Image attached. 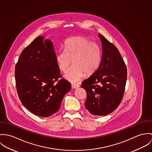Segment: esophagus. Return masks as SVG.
I'll return each mask as SVG.
<instances>
[{
  "mask_svg": "<svg viewBox=\"0 0 152 152\" xmlns=\"http://www.w3.org/2000/svg\"><path fill=\"white\" fill-rule=\"evenodd\" d=\"M72 87L73 88H77L79 87V85L75 84V83H72Z\"/></svg>",
  "mask_w": 152,
  "mask_h": 152,
  "instance_id": "34e87169",
  "label": "esophagus"
}]
</instances>
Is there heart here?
<instances>
[{
	"instance_id": "1",
	"label": "heart",
	"mask_w": 152,
	"mask_h": 152,
	"mask_svg": "<svg viewBox=\"0 0 152 152\" xmlns=\"http://www.w3.org/2000/svg\"><path fill=\"white\" fill-rule=\"evenodd\" d=\"M101 51L99 46L82 37L68 39L64 44V50L58 52L55 59L58 68L66 72L65 77L71 82L79 81L84 76L93 74L100 66Z\"/></svg>"
}]
</instances>
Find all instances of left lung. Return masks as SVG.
I'll list each match as a JSON object with an SVG mask.
<instances>
[{
	"instance_id": "1",
	"label": "left lung",
	"mask_w": 152,
	"mask_h": 152,
	"mask_svg": "<svg viewBox=\"0 0 152 152\" xmlns=\"http://www.w3.org/2000/svg\"><path fill=\"white\" fill-rule=\"evenodd\" d=\"M99 35L102 47L100 66L81 87L87 93L86 108L92 115L102 116L114 111L122 101L127 69L117 48L102 35Z\"/></svg>"
}]
</instances>
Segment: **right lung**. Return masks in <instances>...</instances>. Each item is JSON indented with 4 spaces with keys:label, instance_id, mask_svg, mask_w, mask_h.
<instances>
[{
    "label": "right lung",
    "instance_id": "obj_1",
    "mask_svg": "<svg viewBox=\"0 0 152 152\" xmlns=\"http://www.w3.org/2000/svg\"><path fill=\"white\" fill-rule=\"evenodd\" d=\"M52 41L39 36L26 47L15 66L18 96L34 114L48 117L60 108L71 84L62 79Z\"/></svg>",
    "mask_w": 152,
    "mask_h": 152
}]
</instances>
